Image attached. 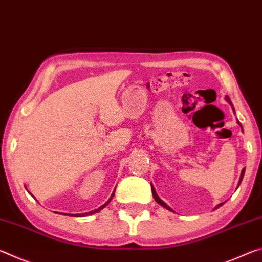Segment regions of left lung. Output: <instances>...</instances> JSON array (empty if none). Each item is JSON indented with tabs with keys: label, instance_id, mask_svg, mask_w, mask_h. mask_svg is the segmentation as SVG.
I'll return each instance as SVG.
<instances>
[{
	"label": "left lung",
	"instance_id": "8db88e82",
	"mask_svg": "<svg viewBox=\"0 0 262 262\" xmlns=\"http://www.w3.org/2000/svg\"><path fill=\"white\" fill-rule=\"evenodd\" d=\"M225 99H227L228 100V103H230V105H231L232 106V103H231V100H230V98H229V97H227V98H225ZM239 123V122H238ZM244 172H245V168H243V171H242V176H241V180H239V184H241L242 183V179H243V177H244ZM151 190H152V195H154V199H155V200H156L158 203H159V205H161V206H163L164 208H166V209H168V210H172L171 209V208L170 207H167L166 205H165V203H164L162 200H161V199H159L158 198V195L156 194V192H155V189H154V187H152V186H151ZM222 205H223V203H220V205L219 206H217L216 208H219V207H221Z\"/></svg>",
	"mask_w": 262,
	"mask_h": 262
}]
</instances>
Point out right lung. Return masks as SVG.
<instances>
[{
	"mask_svg": "<svg viewBox=\"0 0 262 262\" xmlns=\"http://www.w3.org/2000/svg\"><path fill=\"white\" fill-rule=\"evenodd\" d=\"M113 195H114V193L112 194V196H113ZM111 200H112V198H111V199H110V200H108L107 202H106L104 206H101V207H99V208H98V209H96V210H94V211H89V212H85V214H79V215H78V214H76V215H72V216H74V217H83V216H88V215L95 214V212H98V211H99L100 209H103V208H104L105 206H107V205H108V202H110Z\"/></svg>",
	"mask_w": 262,
	"mask_h": 262,
	"instance_id": "right-lung-1",
	"label": "right lung"
}]
</instances>
